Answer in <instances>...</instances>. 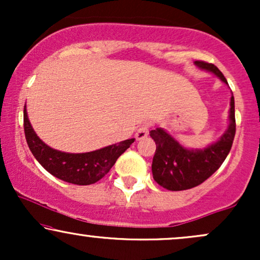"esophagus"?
Returning <instances> with one entry per match:
<instances>
[{"label": "esophagus", "mask_w": 260, "mask_h": 260, "mask_svg": "<svg viewBox=\"0 0 260 260\" xmlns=\"http://www.w3.org/2000/svg\"><path fill=\"white\" fill-rule=\"evenodd\" d=\"M148 133H149V124H143V126H140L138 129H137L136 138L138 140L145 138V137L148 136Z\"/></svg>", "instance_id": "34e87169"}]
</instances>
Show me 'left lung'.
Listing matches in <instances>:
<instances>
[{
    "label": "left lung",
    "mask_w": 260,
    "mask_h": 260,
    "mask_svg": "<svg viewBox=\"0 0 260 260\" xmlns=\"http://www.w3.org/2000/svg\"><path fill=\"white\" fill-rule=\"evenodd\" d=\"M194 64L229 85L216 66L203 61H196ZM149 133L156 144L151 165L155 182L169 190H184L199 186L221 166L231 150L236 133L234 95L230 100L228 128L216 142L205 148H186L161 127Z\"/></svg>",
    "instance_id": "8db88e82"
}]
</instances>
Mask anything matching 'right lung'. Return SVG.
I'll return each instance as SVG.
<instances>
[{
  "label": "right lung",
  "mask_w": 260,
  "mask_h": 260,
  "mask_svg": "<svg viewBox=\"0 0 260 260\" xmlns=\"http://www.w3.org/2000/svg\"><path fill=\"white\" fill-rule=\"evenodd\" d=\"M24 133L31 154L47 172L59 180L79 186L92 184L101 180L134 142V138L127 139L89 153L74 154L56 150L45 144L35 133L28 118L26 106H24Z\"/></svg>",
  "instance_id": "obj_1"
}]
</instances>
